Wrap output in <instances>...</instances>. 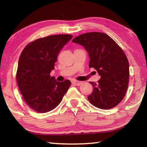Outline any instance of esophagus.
<instances>
[{
	"label": "esophagus",
	"mask_w": 147,
	"mask_h": 147,
	"mask_svg": "<svg viewBox=\"0 0 147 147\" xmlns=\"http://www.w3.org/2000/svg\"><path fill=\"white\" fill-rule=\"evenodd\" d=\"M72 84H74V85L75 86H80L82 84V82L80 81H77V80H73L72 81Z\"/></svg>",
	"instance_id": "34e87169"
}]
</instances>
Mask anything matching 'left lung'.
<instances>
[{"instance_id": "8db88e82", "label": "left lung", "mask_w": 147, "mask_h": 147, "mask_svg": "<svg viewBox=\"0 0 147 147\" xmlns=\"http://www.w3.org/2000/svg\"><path fill=\"white\" fill-rule=\"evenodd\" d=\"M81 45L90 58L89 67L100 76L98 83L90 82L93 91L88 96L96 108L108 109L115 107L127 91L129 63L122 49L112 38L101 32H89L72 41Z\"/></svg>"}]
</instances>
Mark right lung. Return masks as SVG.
Listing matches in <instances>:
<instances>
[{"mask_svg":"<svg viewBox=\"0 0 147 147\" xmlns=\"http://www.w3.org/2000/svg\"><path fill=\"white\" fill-rule=\"evenodd\" d=\"M73 38L59 34L37 39L27 45L19 57L16 79L24 100L39 113L53 110L71 86L66 80L57 82L50 76L62 48Z\"/></svg>","mask_w":147,"mask_h":147,"instance_id":"1","label":"right lung"}]
</instances>
